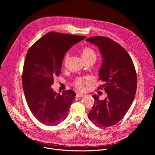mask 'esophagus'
Returning a JSON list of instances; mask_svg holds the SVG:
<instances>
[{
    "instance_id": "obj_1",
    "label": "esophagus",
    "mask_w": 155,
    "mask_h": 155,
    "mask_svg": "<svg viewBox=\"0 0 155 155\" xmlns=\"http://www.w3.org/2000/svg\"><path fill=\"white\" fill-rule=\"evenodd\" d=\"M85 95V94H82V93H78V94H76V97H78V98H79V97H84Z\"/></svg>"
}]
</instances>
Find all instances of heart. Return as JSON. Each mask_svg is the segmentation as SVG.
<instances>
[{
	"label": "heart",
	"mask_w": 155,
	"mask_h": 155,
	"mask_svg": "<svg viewBox=\"0 0 155 155\" xmlns=\"http://www.w3.org/2000/svg\"><path fill=\"white\" fill-rule=\"evenodd\" d=\"M70 55V52H67L65 54L64 58V62L66 63L67 61L68 60ZM82 58H90V57H95L96 58V54L95 51L91 49V48H85L82 54ZM89 79L88 78H78L75 82H74V86L77 88L79 89H84L85 88L86 85L88 84Z\"/></svg>",
	"instance_id": "b5f03b06"
}]
</instances>
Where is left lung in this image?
<instances>
[{
  "mask_svg": "<svg viewBox=\"0 0 155 155\" xmlns=\"http://www.w3.org/2000/svg\"><path fill=\"white\" fill-rule=\"evenodd\" d=\"M96 45L103 58L99 70L100 79L107 97L103 100L94 95L95 103L89 119L98 127L117 124L131 107L135 97L137 78L132 59L127 51L109 38L91 37L85 40Z\"/></svg>",
  "mask_w": 155,
  "mask_h": 155,
  "instance_id": "left-lung-1",
  "label": "left lung"
}]
</instances>
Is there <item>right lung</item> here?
Segmentation results:
<instances>
[{"instance_id": "right-lung-1", "label": "right lung", "mask_w": 155, "mask_h": 155, "mask_svg": "<svg viewBox=\"0 0 155 155\" xmlns=\"http://www.w3.org/2000/svg\"><path fill=\"white\" fill-rule=\"evenodd\" d=\"M86 36L49 32L28 49L23 67L22 88L28 106L42 124L57 125L65 120L76 94L57 93L51 87L59 76L64 55Z\"/></svg>"}]
</instances>
